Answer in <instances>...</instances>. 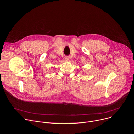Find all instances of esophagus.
Returning a JSON list of instances; mask_svg holds the SVG:
<instances>
[{
    "instance_id": "obj_1",
    "label": "esophagus",
    "mask_w": 134,
    "mask_h": 134,
    "mask_svg": "<svg viewBox=\"0 0 134 134\" xmlns=\"http://www.w3.org/2000/svg\"><path fill=\"white\" fill-rule=\"evenodd\" d=\"M65 60H66V61H67V62H68L69 61V57H65Z\"/></svg>"
}]
</instances>
